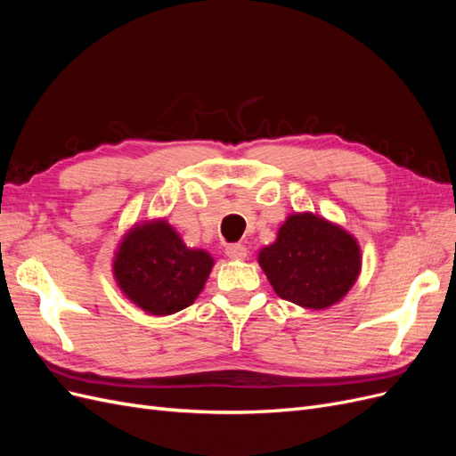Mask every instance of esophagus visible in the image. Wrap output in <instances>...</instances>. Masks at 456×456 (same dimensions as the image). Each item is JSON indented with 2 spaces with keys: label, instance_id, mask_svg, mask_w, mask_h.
<instances>
[{
  "label": "esophagus",
  "instance_id": "1",
  "mask_svg": "<svg viewBox=\"0 0 456 456\" xmlns=\"http://www.w3.org/2000/svg\"><path fill=\"white\" fill-rule=\"evenodd\" d=\"M226 255L230 258L243 260L247 256V247L241 243H230V245H226Z\"/></svg>",
  "mask_w": 456,
  "mask_h": 456
}]
</instances>
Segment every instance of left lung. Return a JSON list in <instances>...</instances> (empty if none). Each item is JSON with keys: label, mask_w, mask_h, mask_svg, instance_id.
<instances>
[{"label": "left lung", "mask_w": 456, "mask_h": 456, "mask_svg": "<svg viewBox=\"0 0 456 456\" xmlns=\"http://www.w3.org/2000/svg\"><path fill=\"white\" fill-rule=\"evenodd\" d=\"M360 245L340 226L312 213L291 215L258 265L273 291L302 308L322 310L350 291L362 268Z\"/></svg>", "instance_id": "obj_1"}]
</instances>
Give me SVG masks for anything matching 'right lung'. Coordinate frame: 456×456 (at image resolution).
I'll return each instance as SVG.
<instances>
[{
  "label": "right lung",
  "mask_w": 456,
  "mask_h": 456,
  "mask_svg": "<svg viewBox=\"0 0 456 456\" xmlns=\"http://www.w3.org/2000/svg\"><path fill=\"white\" fill-rule=\"evenodd\" d=\"M211 268V255L188 249L165 220L133 228L114 260L121 291L151 315L188 308L201 293Z\"/></svg>",
  "instance_id": "1"
}]
</instances>
